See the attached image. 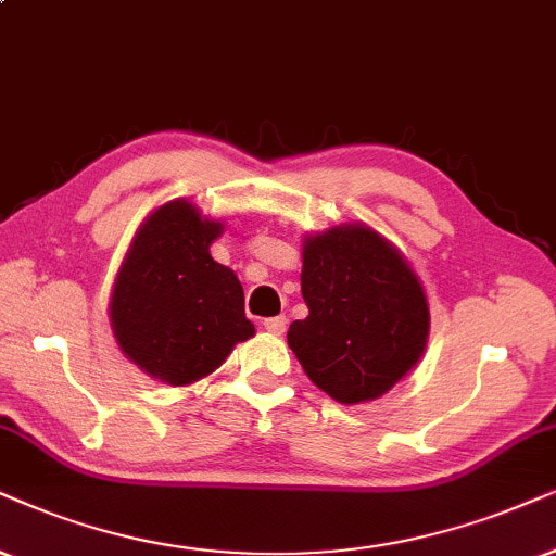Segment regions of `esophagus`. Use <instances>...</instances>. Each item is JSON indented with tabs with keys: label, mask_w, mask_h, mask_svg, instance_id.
Listing matches in <instances>:
<instances>
[{
	"label": "esophagus",
	"mask_w": 556,
	"mask_h": 556,
	"mask_svg": "<svg viewBox=\"0 0 556 556\" xmlns=\"http://www.w3.org/2000/svg\"><path fill=\"white\" fill-rule=\"evenodd\" d=\"M264 328L269 330V333H274V336H282L285 330H287V318H285V315H274V318H266L264 320Z\"/></svg>",
	"instance_id": "esophagus-1"
}]
</instances>
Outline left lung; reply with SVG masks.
<instances>
[{
	"label": "left lung",
	"instance_id": "8db88e82",
	"mask_svg": "<svg viewBox=\"0 0 556 556\" xmlns=\"http://www.w3.org/2000/svg\"><path fill=\"white\" fill-rule=\"evenodd\" d=\"M302 298L287 343L305 375L339 403L384 395L416 367L428 339V302L392 245L364 226L330 228L302 249Z\"/></svg>",
	"mask_w": 556,
	"mask_h": 556
}]
</instances>
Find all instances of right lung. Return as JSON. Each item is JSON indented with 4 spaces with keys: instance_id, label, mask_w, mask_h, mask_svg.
Segmentation results:
<instances>
[{
    "instance_id": "1",
    "label": "right lung",
    "mask_w": 556,
    "mask_h": 556,
    "mask_svg": "<svg viewBox=\"0 0 556 556\" xmlns=\"http://www.w3.org/2000/svg\"><path fill=\"white\" fill-rule=\"evenodd\" d=\"M223 226L187 200L159 207L117 274L110 318L125 356L166 384H189L254 336L243 287L210 256Z\"/></svg>"
}]
</instances>
